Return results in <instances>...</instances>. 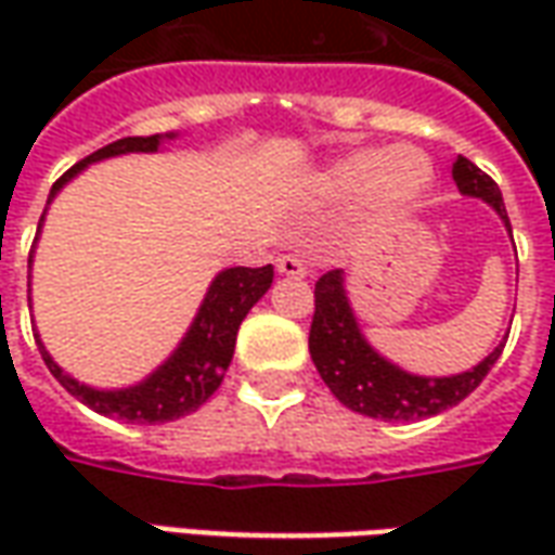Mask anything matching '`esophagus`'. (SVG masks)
Segmentation results:
<instances>
[{
	"mask_svg": "<svg viewBox=\"0 0 555 555\" xmlns=\"http://www.w3.org/2000/svg\"><path fill=\"white\" fill-rule=\"evenodd\" d=\"M276 270L282 273V276H294L300 279L309 273V267L302 264V258H297V255H282L276 261Z\"/></svg>",
	"mask_w": 555,
	"mask_h": 555,
	"instance_id": "34e87169",
	"label": "esophagus"
}]
</instances>
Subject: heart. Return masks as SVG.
Returning <instances> with one entry per match:
<instances>
[{
    "instance_id": "heart-1",
    "label": "heart",
    "mask_w": 555,
    "mask_h": 555,
    "mask_svg": "<svg viewBox=\"0 0 555 555\" xmlns=\"http://www.w3.org/2000/svg\"><path fill=\"white\" fill-rule=\"evenodd\" d=\"M430 159L416 147H365L336 159L321 175V190L333 198L365 195L377 214H396L416 202L430 183Z\"/></svg>"
}]
</instances>
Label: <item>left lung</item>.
<instances>
[{
	"label": "left lung",
	"mask_w": 555,
	"mask_h": 555,
	"mask_svg": "<svg viewBox=\"0 0 555 555\" xmlns=\"http://www.w3.org/2000/svg\"><path fill=\"white\" fill-rule=\"evenodd\" d=\"M454 183L464 195L485 198L496 207V214L508 225V214L502 205V193L496 181L478 169L476 163L457 157L452 166ZM512 231V225H508ZM505 345L490 353L488 360L478 362L473 372L454 374V377H416L401 372L398 365L377 357L369 341L362 338L357 318L350 312L345 297L341 270H330L314 282V318L309 330V353L318 374L324 377L330 392L353 413L384 418V422H416V418L437 416L442 410L461 404L476 389L493 362L500 360Z\"/></svg>",
	"instance_id": "left-lung-1"
}]
</instances>
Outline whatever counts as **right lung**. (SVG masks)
<instances>
[{
  "label": "right lung",
  "mask_w": 555,
  "mask_h": 555,
  "mask_svg": "<svg viewBox=\"0 0 555 555\" xmlns=\"http://www.w3.org/2000/svg\"><path fill=\"white\" fill-rule=\"evenodd\" d=\"M157 145L159 137H127L113 142V145L101 147V151H94L86 159H79L77 166H70L53 183L47 205L62 190V183L70 181L89 163L115 157V154H130V151H157ZM270 282H273V267L270 264L222 270L214 279L210 291H207L205 302H202V309L195 314L193 326H190V333L181 341V348L175 350L169 362L159 365L145 384L130 386V389L103 392V389L77 384L74 377H67L55 365L53 357L38 341L41 345V357L55 380L65 386L70 396L79 398L86 408L94 410V413L125 418V422H139V425L171 422V418H181L198 410L207 398L217 392L219 384H222V374L229 369L231 353H234V341H237V330H241L243 318H246V312L253 309L255 302L264 297Z\"/></svg>",
  "instance_id": "right-lung-1"
}]
</instances>
